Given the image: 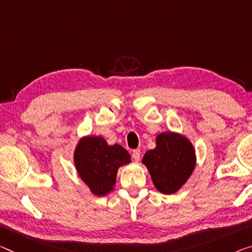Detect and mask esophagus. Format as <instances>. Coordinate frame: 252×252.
Masks as SVG:
<instances>
[{
	"label": "esophagus",
	"mask_w": 252,
	"mask_h": 252,
	"mask_svg": "<svg viewBox=\"0 0 252 252\" xmlns=\"http://www.w3.org/2000/svg\"><path fill=\"white\" fill-rule=\"evenodd\" d=\"M131 158H133L135 161H138L139 158H141V151L138 149L133 150V152H131Z\"/></svg>",
	"instance_id": "34e87169"
}]
</instances>
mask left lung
<instances>
[{
  "instance_id": "obj_1",
  "label": "left lung",
  "mask_w": 252,
  "mask_h": 252,
  "mask_svg": "<svg viewBox=\"0 0 252 252\" xmlns=\"http://www.w3.org/2000/svg\"><path fill=\"white\" fill-rule=\"evenodd\" d=\"M142 162L149 169L158 190L173 193L190 177L196 163L195 151L181 135L162 133L157 136V148L149 150Z\"/></svg>"
}]
</instances>
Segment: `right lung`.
<instances>
[{"instance_id": "obj_1", "label": "right lung", "mask_w": 252, "mask_h": 252, "mask_svg": "<svg viewBox=\"0 0 252 252\" xmlns=\"http://www.w3.org/2000/svg\"><path fill=\"white\" fill-rule=\"evenodd\" d=\"M74 162L81 179L91 191L104 196L113 190L118 168L128 164L130 156L121 145H108L102 137L88 136L76 146Z\"/></svg>"}]
</instances>
